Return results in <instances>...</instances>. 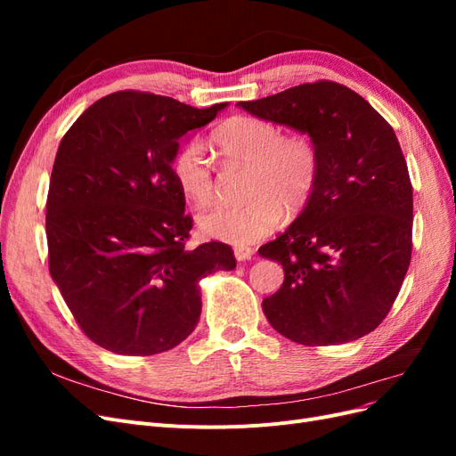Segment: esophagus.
Masks as SVG:
<instances>
[{
    "label": "esophagus",
    "instance_id": "esophagus-1",
    "mask_svg": "<svg viewBox=\"0 0 456 456\" xmlns=\"http://www.w3.org/2000/svg\"><path fill=\"white\" fill-rule=\"evenodd\" d=\"M253 249L251 247H245V245H236L233 247V255H236V258L240 260V262H243V260H249L251 256H253Z\"/></svg>",
    "mask_w": 456,
    "mask_h": 456
}]
</instances>
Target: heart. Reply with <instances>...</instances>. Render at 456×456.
I'll list each match as a JSON object with an SVG mask.
<instances>
[{"instance_id":"obj_1","label":"heart","mask_w":456,"mask_h":456,"mask_svg":"<svg viewBox=\"0 0 456 456\" xmlns=\"http://www.w3.org/2000/svg\"><path fill=\"white\" fill-rule=\"evenodd\" d=\"M215 148L228 165L247 167L238 203L218 205L198 216L209 238L247 245L280 224L281 211L295 215L310 201L320 178V151L306 133L283 134L270 119L233 116L213 131ZM171 171L183 194L200 205L216 191L213 161L200 139L178 146Z\"/></svg>"}]
</instances>
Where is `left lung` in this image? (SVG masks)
I'll use <instances>...</instances> for the list:
<instances>
[{
  "mask_svg": "<svg viewBox=\"0 0 456 456\" xmlns=\"http://www.w3.org/2000/svg\"><path fill=\"white\" fill-rule=\"evenodd\" d=\"M240 106L310 134L320 151L305 211L258 249L285 272L280 291L262 300L266 320L305 346L369 335L388 315L412 249V186L392 126L325 79Z\"/></svg>",
  "mask_w": 456,
  "mask_h": 456,
  "instance_id": "8db88e82",
  "label": "left lung"
}]
</instances>
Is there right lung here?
<instances>
[{
    "label": "right lung",
    "mask_w": 456,
    "mask_h": 456,
    "mask_svg": "<svg viewBox=\"0 0 456 456\" xmlns=\"http://www.w3.org/2000/svg\"><path fill=\"white\" fill-rule=\"evenodd\" d=\"M226 106L118 91L62 136L47 196L49 272L99 346L121 355L175 348L200 322V280L236 268L226 243L184 249L191 216L171 171L178 141Z\"/></svg>",
    "instance_id": "right-lung-1"
}]
</instances>
